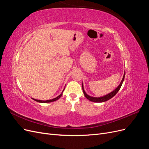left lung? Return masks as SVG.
I'll return each mask as SVG.
<instances>
[{
	"label": "left lung",
	"instance_id": "1",
	"mask_svg": "<svg viewBox=\"0 0 149 149\" xmlns=\"http://www.w3.org/2000/svg\"><path fill=\"white\" fill-rule=\"evenodd\" d=\"M125 72L124 71V76H123V79H122V81L119 84V85L118 86V87H117L114 91H112V92L108 93L107 94H106V95H104L103 96H101V97H93V96H91L88 95V94L85 92L84 91V87H83V83H82V88H83V93H84V94L85 97H86L88 100H89L90 101H92V102H106L107 101H108L109 100H110V99H111L112 97H114L116 94L118 93V92L119 91L120 88H121V86L122 84H123V81L124 80V77H125Z\"/></svg>",
	"mask_w": 149,
	"mask_h": 149
}]
</instances>
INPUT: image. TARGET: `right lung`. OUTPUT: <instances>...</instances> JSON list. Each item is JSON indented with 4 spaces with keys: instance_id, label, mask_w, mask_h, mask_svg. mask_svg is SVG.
I'll use <instances>...</instances> for the list:
<instances>
[{
    "instance_id": "obj_1",
    "label": "right lung",
    "mask_w": 149,
    "mask_h": 149,
    "mask_svg": "<svg viewBox=\"0 0 149 149\" xmlns=\"http://www.w3.org/2000/svg\"><path fill=\"white\" fill-rule=\"evenodd\" d=\"M64 89L63 90V91L61 92V93L60 94L59 96H57L56 97H55V98H53V99H52V100H47V101H42V100H35V99H33V98H31L32 99V100H33L34 101H37V102H41V103H47V102H53V101H56V100H58V99H60L61 97V96H62V94H63V92L64 91Z\"/></svg>"
}]
</instances>
